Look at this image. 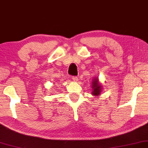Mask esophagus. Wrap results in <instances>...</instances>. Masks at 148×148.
<instances>
[{
    "label": "esophagus",
    "instance_id": "esophagus-1",
    "mask_svg": "<svg viewBox=\"0 0 148 148\" xmlns=\"http://www.w3.org/2000/svg\"><path fill=\"white\" fill-rule=\"evenodd\" d=\"M72 79L73 80V81H74V82H77L78 80V78L76 77V76H73V77L72 78Z\"/></svg>",
    "mask_w": 148,
    "mask_h": 148
}]
</instances>
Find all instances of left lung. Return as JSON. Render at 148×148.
Listing matches in <instances>:
<instances>
[{"label": "left lung", "mask_w": 148, "mask_h": 148, "mask_svg": "<svg viewBox=\"0 0 148 148\" xmlns=\"http://www.w3.org/2000/svg\"><path fill=\"white\" fill-rule=\"evenodd\" d=\"M91 89H92V92H91V94L93 95V96H97L98 97L100 95H101V93H102V84L100 83L99 82L98 77H96L95 76L94 78L92 79V81H91Z\"/></svg>", "instance_id": "1"}]
</instances>
